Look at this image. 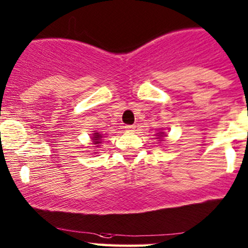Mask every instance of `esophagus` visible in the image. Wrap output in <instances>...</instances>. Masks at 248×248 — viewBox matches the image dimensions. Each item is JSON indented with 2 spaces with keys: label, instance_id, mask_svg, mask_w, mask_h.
<instances>
[{
  "label": "esophagus",
  "instance_id": "34e87169",
  "mask_svg": "<svg viewBox=\"0 0 248 248\" xmlns=\"http://www.w3.org/2000/svg\"><path fill=\"white\" fill-rule=\"evenodd\" d=\"M135 129H136L135 125H126V126H125V130L129 131V132H133V131H135Z\"/></svg>",
  "mask_w": 248,
  "mask_h": 248
}]
</instances>
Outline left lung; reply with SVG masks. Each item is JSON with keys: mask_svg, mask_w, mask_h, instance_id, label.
Returning <instances> with one entry per match:
<instances>
[{"mask_svg": "<svg viewBox=\"0 0 248 248\" xmlns=\"http://www.w3.org/2000/svg\"><path fill=\"white\" fill-rule=\"evenodd\" d=\"M156 135H158L159 137H165V136H164L165 132H159V133H156Z\"/></svg>", "mask_w": 248, "mask_h": 248, "instance_id": "8db88e82", "label": "left lung"}]
</instances>
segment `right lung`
I'll return each instance as SVG.
<instances>
[{"mask_svg": "<svg viewBox=\"0 0 248 248\" xmlns=\"http://www.w3.org/2000/svg\"><path fill=\"white\" fill-rule=\"evenodd\" d=\"M92 136H93V137H92L93 144L96 145V147H97V146H98V144H101L102 138H103V136H102L100 132H94V133H93Z\"/></svg>", "mask_w": 248, "mask_h": 248, "instance_id": "right-lung-1", "label": "right lung"}]
</instances>
